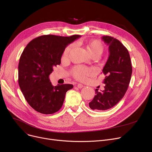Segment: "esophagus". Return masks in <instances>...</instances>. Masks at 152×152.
Wrapping results in <instances>:
<instances>
[{"label":"esophagus","instance_id":"1","mask_svg":"<svg viewBox=\"0 0 152 152\" xmlns=\"http://www.w3.org/2000/svg\"><path fill=\"white\" fill-rule=\"evenodd\" d=\"M77 88H80V89H81V88H83L84 87V86L83 85V84H77Z\"/></svg>","mask_w":152,"mask_h":152}]
</instances>
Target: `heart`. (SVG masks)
<instances>
[{"instance_id": "1", "label": "heart", "mask_w": 152, "mask_h": 152, "mask_svg": "<svg viewBox=\"0 0 152 152\" xmlns=\"http://www.w3.org/2000/svg\"><path fill=\"white\" fill-rule=\"evenodd\" d=\"M74 47L75 44L73 43L69 45L65 48L63 54V58H66L68 56L70 51ZM87 48L92 56L95 55L100 56L103 53L104 45L100 41L97 40V39H94V40L90 41L88 43ZM95 69L93 68L77 66L72 70V75L78 80L86 81L87 80L88 76L93 75L95 73Z\"/></svg>"}]
</instances>
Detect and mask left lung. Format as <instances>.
<instances>
[{
  "label": "left lung",
  "mask_w": 152,
  "mask_h": 152,
  "mask_svg": "<svg viewBox=\"0 0 152 152\" xmlns=\"http://www.w3.org/2000/svg\"><path fill=\"white\" fill-rule=\"evenodd\" d=\"M102 39L109 46V56L102 69L105 76L104 90L96 89V96L89 105L92 110H105L113 107L126 92L130 81L132 67L127 49L117 39L104 36Z\"/></svg>",
  "instance_id": "left-lung-1"
}]
</instances>
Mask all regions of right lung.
I'll list each match as a JSON object with an SVG mask.
<instances>
[{
	"instance_id": "obj_1",
	"label": "right lung",
	"mask_w": 152,
	"mask_h": 152,
	"mask_svg": "<svg viewBox=\"0 0 152 152\" xmlns=\"http://www.w3.org/2000/svg\"><path fill=\"white\" fill-rule=\"evenodd\" d=\"M80 37L42 35L32 39L23 51L18 68V84L26 101L38 113H56L62 107L66 92L73 88L69 84L54 86L49 76L53 67L60 64L66 46Z\"/></svg>"
}]
</instances>
